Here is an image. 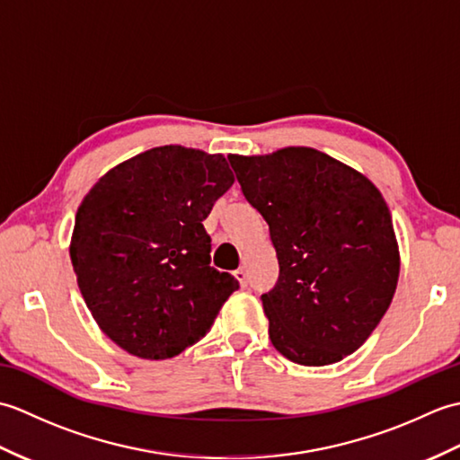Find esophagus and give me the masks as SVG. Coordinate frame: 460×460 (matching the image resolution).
Returning a JSON list of instances; mask_svg holds the SVG:
<instances>
[{"mask_svg":"<svg viewBox=\"0 0 460 460\" xmlns=\"http://www.w3.org/2000/svg\"><path fill=\"white\" fill-rule=\"evenodd\" d=\"M235 279L241 282V287H247V282H249V272H247V269H245V267H239V269L235 270Z\"/></svg>","mask_w":460,"mask_h":460,"instance_id":"34e87169","label":"esophagus"}]
</instances>
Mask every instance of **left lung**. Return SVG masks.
I'll list each match as a JSON object with an SVG mask.
<instances>
[{
	"mask_svg": "<svg viewBox=\"0 0 460 460\" xmlns=\"http://www.w3.org/2000/svg\"><path fill=\"white\" fill-rule=\"evenodd\" d=\"M229 162L277 249L279 280L261 296L272 346L300 366L354 354L392 305L399 279L394 223L381 193L312 148Z\"/></svg>",
	"mask_w": 460,
	"mask_h": 460,
	"instance_id": "obj_1",
	"label": "left lung"
}]
</instances>
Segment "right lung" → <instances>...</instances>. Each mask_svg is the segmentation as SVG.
Returning <instances> with one entry per match:
<instances>
[{
  "label": "right lung",
  "instance_id": "1",
  "mask_svg": "<svg viewBox=\"0 0 460 460\" xmlns=\"http://www.w3.org/2000/svg\"><path fill=\"white\" fill-rule=\"evenodd\" d=\"M235 178L221 154L152 148L96 181L76 211L71 261L93 318L144 359L181 354L239 282L211 262L203 227Z\"/></svg>",
  "mask_w": 460,
  "mask_h": 460
}]
</instances>
